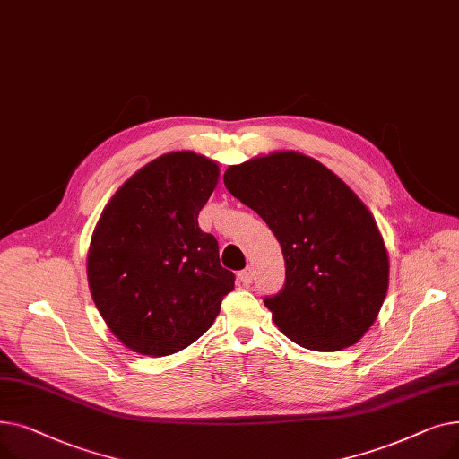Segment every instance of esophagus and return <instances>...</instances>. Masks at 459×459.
I'll list each match as a JSON object with an SVG mask.
<instances>
[{"mask_svg": "<svg viewBox=\"0 0 459 459\" xmlns=\"http://www.w3.org/2000/svg\"><path fill=\"white\" fill-rule=\"evenodd\" d=\"M238 277H239V281H242L244 284H251V282H253L255 273H253V270H251V268H246V270H242V272L238 273Z\"/></svg>", "mask_w": 459, "mask_h": 459, "instance_id": "34e87169", "label": "esophagus"}]
</instances>
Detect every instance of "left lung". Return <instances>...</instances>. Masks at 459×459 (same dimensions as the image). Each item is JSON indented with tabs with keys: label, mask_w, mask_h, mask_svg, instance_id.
Masks as SVG:
<instances>
[{
	"label": "left lung",
	"mask_w": 459,
	"mask_h": 459,
	"mask_svg": "<svg viewBox=\"0 0 459 459\" xmlns=\"http://www.w3.org/2000/svg\"><path fill=\"white\" fill-rule=\"evenodd\" d=\"M223 182L281 244L284 286L264 299L281 333L315 351L360 341L389 288V255L363 201L325 165L294 151L230 165Z\"/></svg>",
	"instance_id": "obj_1"
}]
</instances>
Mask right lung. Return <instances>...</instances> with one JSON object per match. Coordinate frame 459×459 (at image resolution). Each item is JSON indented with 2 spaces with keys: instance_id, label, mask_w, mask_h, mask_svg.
<instances>
[{
  "instance_id": "1",
  "label": "right lung",
  "mask_w": 459,
  "mask_h": 459,
  "mask_svg": "<svg viewBox=\"0 0 459 459\" xmlns=\"http://www.w3.org/2000/svg\"><path fill=\"white\" fill-rule=\"evenodd\" d=\"M217 178L220 167L201 154H163L117 189L94 227L91 296L132 351L163 357L187 348L234 290L217 239L197 221Z\"/></svg>"
}]
</instances>
